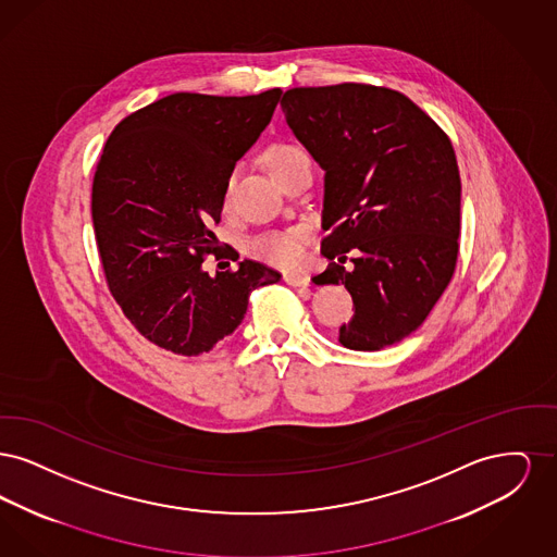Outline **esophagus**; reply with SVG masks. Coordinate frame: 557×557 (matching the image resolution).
Listing matches in <instances>:
<instances>
[{"label": "esophagus", "mask_w": 557, "mask_h": 557, "mask_svg": "<svg viewBox=\"0 0 557 557\" xmlns=\"http://www.w3.org/2000/svg\"><path fill=\"white\" fill-rule=\"evenodd\" d=\"M284 282L294 288H307L309 277L305 273H284Z\"/></svg>", "instance_id": "34e87169"}]
</instances>
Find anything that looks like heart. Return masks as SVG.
<instances>
[{
	"mask_svg": "<svg viewBox=\"0 0 557 557\" xmlns=\"http://www.w3.org/2000/svg\"><path fill=\"white\" fill-rule=\"evenodd\" d=\"M305 157V152L296 146H288V144H277L271 146L265 152V162L269 171L273 175H277L284 166H288L292 160ZM234 175L227 177L225 187H223V202L227 205L232 187H234ZM305 239H307V230L305 227H296V230H288V232H265L257 238L248 242V255L269 263L273 267H282V269H290L296 267L302 261L305 255Z\"/></svg>",
	"mask_w": 557,
	"mask_h": 557,
	"instance_id": "b5f03b06",
	"label": "heart"
}]
</instances>
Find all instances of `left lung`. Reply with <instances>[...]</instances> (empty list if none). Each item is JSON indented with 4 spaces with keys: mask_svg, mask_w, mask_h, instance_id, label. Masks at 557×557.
<instances>
[{
    "mask_svg": "<svg viewBox=\"0 0 557 557\" xmlns=\"http://www.w3.org/2000/svg\"><path fill=\"white\" fill-rule=\"evenodd\" d=\"M282 110L325 171L321 252L330 265L313 282L352 296L341 345L400 343L424 323L457 263L461 180L447 133L400 91L363 83L294 87Z\"/></svg>",
    "mask_w": 557,
    "mask_h": 557,
    "instance_id": "8db88e82",
    "label": "left lung"
}]
</instances>
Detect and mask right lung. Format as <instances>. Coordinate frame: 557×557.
<instances>
[{
    "instance_id": "right-lung-1",
    "label": "right lung",
    "mask_w": 557,
    "mask_h": 557,
    "mask_svg": "<svg viewBox=\"0 0 557 557\" xmlns=\"http://www.w3.org/2000/svg\"><path fill=\"white\" fill-rule=\"evenodd\" d=\"M280 98L282 89L239 98L171 94L108 137L91 187L108 288L135 330L164 350L209 352L236 332L250 292L282 277L248 259L214 275L202 267L207 255L227 257L211 232L223 187Z\"/></svg>"
}]
</instances>
